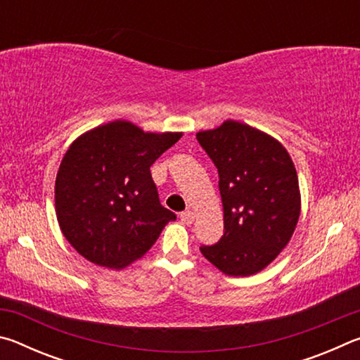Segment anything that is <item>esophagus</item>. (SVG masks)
Here are the masks:
<instances>
[{"mask_svg": "<svg viewBox=\"0 0 360 360\" xmlns=\"http://www.w3.org/2000/svg\"><path fill=\"white\" fill-rule=\"evenodd\" d=\"M179 217H181V221L187 225H191L193 222V212L191 210H186L184 212H181Z\"/></svg>", "mask_w": 360, "mask_h": 360, "instance_id": "1", "label": "esophagus"}]
</instances>
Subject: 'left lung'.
<instances>
[{
  "label": "left lung",
  "instance_id": "8db88e82",
  "mask_svg": "<svg viewBox=\"0 0 360 360\" xmlns=\"http://www.w3.org/2000/svg\"><path fill=\"white\" fill-rule=\"evenodd\" d=\"M197 139L217 168L224 206V235L200 251L225 275H254L276 259L298 222L294 163L275 138L235 120Z\"/></svg>",
  "mask_w": 360,
  "mask_h": 360
}]
</instances>
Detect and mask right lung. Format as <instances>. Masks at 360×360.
Returning <instances> with one entry per match:
<instances>
[{
    "instance_id": "1",
    "label": "right lung",
    "mask_w": 360,
    "mask_h": 360,
    "mask_svg": "<svg viewBox=\"0 0 360 360\" xmlns=\"http://www.w3.org/2000/svg\"><path fill=\"white\" fill-rule=\"evenodd\" d=\"M181 135L144 133L115 120L70 146L57 173L56 210L65 238L82 257L124 268L174 221L160 203L150 167Z\"/></svg>"
}]
</instances>
